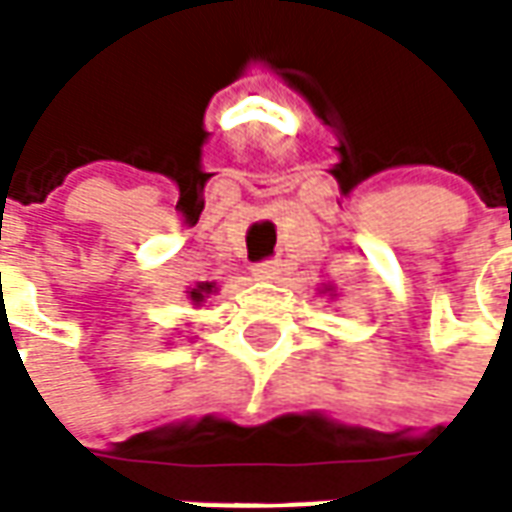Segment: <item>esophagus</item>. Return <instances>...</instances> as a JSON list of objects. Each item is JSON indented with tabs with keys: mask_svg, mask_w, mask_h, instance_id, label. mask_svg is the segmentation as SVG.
Instances as JSON below:
<instances>
[{
	"mask_svg": "<svg viewBox=\"0 0 512 512\" xmlns=\"http://www.w3.org/2000/svg\"><path fill=\"white\" fill-rule=\"evenodd\" d=\"M279 273H282V265H279V262H262V265L253 267V276H256V279H262V282L276 279Z\"/></svg>",
	"mask_w": 512,
	"mask_h": 512,
	"instance_id": "esophagus-1",
	"label": "esophagus"
}]
</instances>
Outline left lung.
<instances>
[{
    "instance_id": "obj_1",
    "label": "left lung",
    "mask_w": 512,
    "mask_h": 512,
    "mask_svg": "<svg viewBox=\"0 0 512 512\" xmlns=\"http://www.w3.org/2000/svg\"><path fill=\"white\" fill-rule=\"evenodd\" d=\"M319 293H325V296H330V302L336 299V287H333V285H322V287H319Z\"/></svg>"
}]
</instances>
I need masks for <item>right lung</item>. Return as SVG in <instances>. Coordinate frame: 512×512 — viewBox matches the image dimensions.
I'll use <instances>...</instances> for the list:
<instances>
[{"label": "right lung", "mask_w": 512, "mask_h": 512, "mask_svg": "<svg viewBox=\"0 0 512 512\" xmlns=\"http://www.w3.org/2000/svg\"><path fill=\"white\" fill-rule=\"evenodd\" d=\"M187 302L193 307H202L207 299H213L216 293H219V287L216 282H196V287H187Z\"/></svg>", "instance_id": "obj_1"}]
</instances>
